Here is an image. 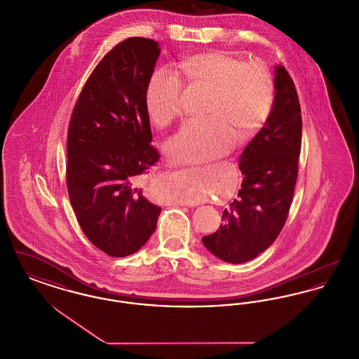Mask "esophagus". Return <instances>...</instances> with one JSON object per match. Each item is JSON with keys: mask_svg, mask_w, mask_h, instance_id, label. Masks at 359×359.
<instances>
[{"mask_svg": "<svg viewBox=\"0 0 359 359\" xmlns=\"http://www.w3.org/2000/svg\"><path fill=\"white\" fill-rule=\"evenodd\" d=\"M180 205H187V207H189V205H192V203H187V202H180L179 203Z\"/></svg>", "mask_w": 359, "mask_h": 359, "instance_id": "1", "label": "esophagus"}]
</instances>
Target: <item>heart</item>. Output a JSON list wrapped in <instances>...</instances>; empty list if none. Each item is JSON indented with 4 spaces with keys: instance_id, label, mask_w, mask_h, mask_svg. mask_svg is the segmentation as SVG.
I'll list each match as a JSON object with an SVG mask.
<instances>
[{
    "instance_id": "obj_1",
    "label": "heart",
    "mask_w": 359,
    "mask_h": 359,
    "mask_svg": "<svg viewBox=\"0 0 359 359\" xmlns=\"http://www.w3.org/2000/svg\"><path fill=\"white\" fill-rule=\"evenodd\" d=\"M188 83L210 88L207 120L188 122L167 144L177 163H201L229 154L236 142H248L262 129L274 103L273 75L259 60L243 62L224 51L196 53L180 63ZM145 107L157 126L165 128L182 113V82L170 69L151 75ZM203 194L187 188L184 199L198 202Z\"/></svg>"
}]
</instances>
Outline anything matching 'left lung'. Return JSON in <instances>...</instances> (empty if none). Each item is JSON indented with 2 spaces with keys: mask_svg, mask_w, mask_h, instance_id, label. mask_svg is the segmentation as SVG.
<instances>
[{
  "mask_svg": "<svg viewBox=\"0 0 359 359\" xmlns=\"http://www.w3.org/2000/svg\"><path fill=\"white\" fill-rule=\"evenodd\" d=\"M274 103L262 129L239 157L243 180L223 224L202 238L214 256L242 264L266 250L283 230L294 192L302 148V109L288 71L276 66Z\"/></svg>",
  "mask_w": 359,
  "mask_h": 359,
  "instance_id": "left-lung-1",
  "label": "left lung"
}]
</instances>
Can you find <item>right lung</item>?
Returning a JSON list of instances; mask_svg holds the SVG:
<instances>
[{
    "label": "right lung",
    "mask_w": 359,
    "mask_h": 359,
    "mask_svg": "<svg viewBox=\"0 0 359 359\" xmlns=\"http://www.w3.org/2000/svg\"><path fill=\"white\" fill-rule=\"evenodd\" d=\"M158 55L151 39L121 41L91 72L69 120V202L86 237L111 257L140 250L161 211L138 186L160 158L145 107Z\"/></svg>",
    "instance_id": "right-lung-1"
}]
</instances>
